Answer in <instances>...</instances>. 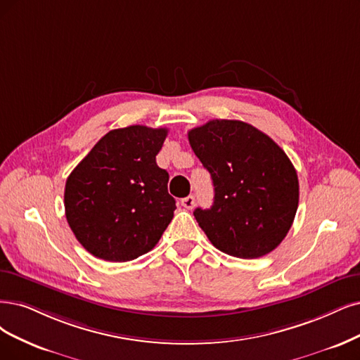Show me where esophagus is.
Instances as JSON below:
<instances>
[{"mask_svg":"<svg viewBox=\"0 0 360 360\" xmlns=\"http://www.w3.org/2000/svg\"><path fill=\"white\" fill-rule=\"evenodd\" d=\"M194 203H195V198H194V195L184 197L182 200H181V205H182L185 209H193V207H194Z\"/></svg>","mask_w":360,"mask_h":360,"instance_id":"34e87169","label":"esophagus"}]
</instances>
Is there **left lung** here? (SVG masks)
I'll return each instance as SVG.
<instances>
[{
    "instance_id": "1",
    "label": "left lung",
    "mask_w": 360,
    "mask_h": 360,
    "mask_svg": "<svg viewBox=\"0 0 360 360\" xmlns=\"http://www.w3.org/2000/svg\"><path fill=\"white\" fill-rule=\"evenodd\" d=\"M188 141L215 187L212 207L194 210L210 243L245 259L270 254L298 209L297 170L285 151L238 120H210L191 129Z\"/></svg>"
}]
</instances>
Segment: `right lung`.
Here are the masks:
<instances>
[{
  "instance_id": "add662e5",
  "label": "right lung",
  "mask_w": 360,
  "mask_h": 360,
  "mask_svg": "<svg viewBox=\"0 0 360 360\" xmlns=\"http://www.w3.org/2000/svg\"><path fill=\"white\" fill-rule=\"evenodd\" d=\"M166 136L167 129L139 124L111 130L66 179V221L93 257L131 261L167 229L176 205L169 173L155 163Z\"/></svg>"
}]
</instances>
